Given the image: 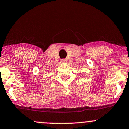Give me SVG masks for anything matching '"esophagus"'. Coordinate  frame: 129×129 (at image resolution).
<instances>
[{"label":"esophagus","mask_w":129,"mask_h":129,"mask_svg":"<svg viewBox=\"0 0 129 129\" xmlns=\"http://www.w3.org/2000/svg\"><path fill=\"white\" fill-rule=\"evenodd\" d=\"M68 61H69V60H68L67 59H65L62 60V63H67Z\"/></svg>","instance_id":"1"}]
</instances>
